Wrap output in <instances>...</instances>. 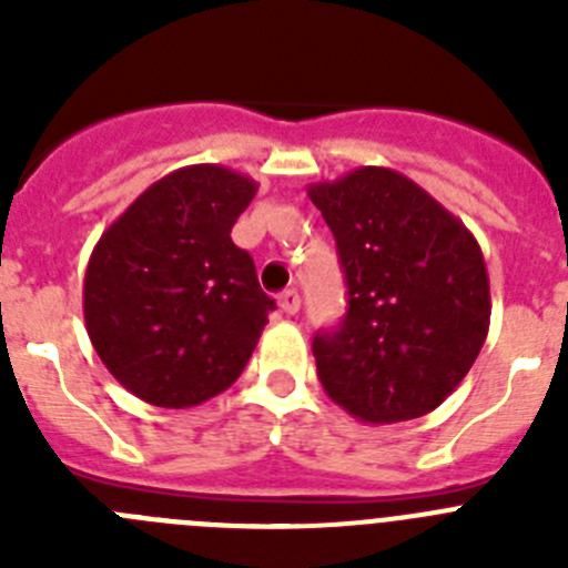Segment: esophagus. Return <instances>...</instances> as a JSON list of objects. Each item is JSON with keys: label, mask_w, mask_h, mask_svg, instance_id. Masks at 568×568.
<instances>
[{"label": "esophagus", "mask_w": 568, "mask_h": 568, "mask_svg": "<svg viewBox=\"0 0 568 568\" xmlns=\"http://www.w3.org/2000/svg\"><path fill=\"white\" fill-rule=\"evenodd\" d=\"M278 307H281V313L295 315L301 310V295L295 293V290H284V293L278 295Z\"/></svg>", "instance_id": "esophagus-1"}]
</instances>
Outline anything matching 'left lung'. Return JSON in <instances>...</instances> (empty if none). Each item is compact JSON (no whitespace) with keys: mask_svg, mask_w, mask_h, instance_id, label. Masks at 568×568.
Instances as JSON below:
<instances>
[{"mask_svg":"<svg viewBox=\"0 0 568 568\" xmlns=\"http://www.w3.org/2000/svg\"><path fill=\"white\" fill-rule=\"evenodd\" d=\"M346 278V315L313 341L324 393L364 424L433 413L466 378L489 333L480 244L424 187L355 168L307 187Z\"/></svg>","mask_w":568,"mask_h":568,"instance_id":"obj_1","label":"left lung"}]
</instances>
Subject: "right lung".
I'll use <instances>...</instances> for the list:
<instances>
[{"instance_id":"add662e5","label":"right lung","mask_w":568,"mask_h":568,"mask_svg":"<svg viewBox=\"0 0 568 568\" xmlns=\"http://www.w3.org/2000/svg\"><path fill=\"white\" fill-rule=\"evenodd\" d=\"M258 184L190 164L150 184L102 233L84 273L90 344L135 398L184 409L247 366L275 301L230 239Z\"/></svg>"}]
</instances>
